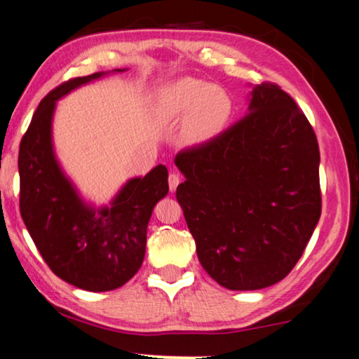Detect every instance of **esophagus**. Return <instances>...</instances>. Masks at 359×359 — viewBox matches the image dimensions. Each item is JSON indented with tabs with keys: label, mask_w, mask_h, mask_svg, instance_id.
<instances>
[{
	"label": "esophagus",
	"mask_w": 359,
	"mask_h": 359,
	"mask_svg": "<svg viewBox=\"0 0 359 359\" xmlns=\"http://www.w3.org/2000/svg\"><path fill=\"white\" fill-rule=\"evenodd\" d=\"M180 181H181V178H180V175L178 173H170L168 175V186H170V191H175L176 187H178V184H180Z\"/></svg>",
	"instance_id": "34e87169"
}]
</instances>
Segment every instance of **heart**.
I'll return each mask as SVG.
<instances>
[{"mask_svg":"<svg viewBox=\"0 0 359 359\" xmlns=\"http://www.w3.org/2000/svg\"><path fill=\"white\" fill-rule=\"evenodd\" d=\"M157 114L165 124L186 119V140L202 143L226 127L232 114V100L210 82L187 78L168 86L158 95Z\"/></svg>","mask_w":359,"mask_h":359,"instance_id":"obj_1","label":"heart"}]
</instances>
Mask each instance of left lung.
Instances as JSON below:
<instances>
[{
    "label": "left lung",
    "mask_w": 359,
    "mask_h": 359,
    "mask_svg": "<svg viewBox=\"0 0 359 359\" xmlns=\"http://www.w3.org/2000/svg\"><path fill=\"white\" fill-rule=\"evenodd\" d=\"M175 163L186 178L176 198L211 278L252 291L294 269L321 215L320 148L280 86H256L248 114Z\"/></svg>",
    "instance_id": "left-lung-1"
}]
</instances>
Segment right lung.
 <instances>
[{"label": "right lung", "instance_id": "1", "mask_svg": "<svg viewBox=\"0 0 359 359\" xmlns=\"http://www.w3.org/2000/svg\"><path fill=\"white\" fill-rule=\"evenodd\" d=\"M103 74L73 78L47 93L19 149L20 215L34 245L57 277L93 292L116 290L138 272L152 210L168 192L167 168L157 165L128 181L111 207L95 210L63 175L52 148L55 102Z\"/></svg>", "mask_w": 359, "mask_h": 359}]
</instances>
